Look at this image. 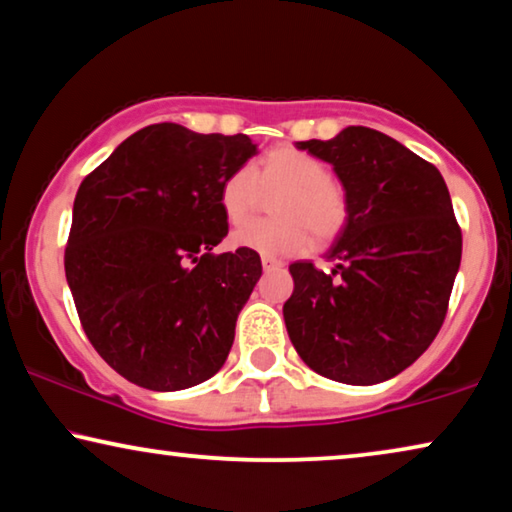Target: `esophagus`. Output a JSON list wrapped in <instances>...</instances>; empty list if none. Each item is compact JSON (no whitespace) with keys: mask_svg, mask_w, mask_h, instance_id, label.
<instances>
[{"mask_svg":"<svg viewBox=\"0 0 512 512\" xmlns=\"http://www.w3.org/2000/svg\"><path fill=\"white\" fill-rule=\"evenodd\" d=\"M262 267H264V271H267V274H269V271H278V269H281L283 264L278 262V260H271V257H262Z\"/></svg>","mask_w":512,"mask_h":512,"instance_id":"obj_1","label":"esophagus"}]
</instances>
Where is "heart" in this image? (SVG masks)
Wrapping results in <instances>:
<instances>
[{"label": "heart", "instance_id": "obj_1", "mask_svg": "<svg viewBox=\"0 0 512 512\" xmlns=\"http://www.w3.org/2000/svg\"><path fill=\"white\" fill-rule=\"evenodd\" d=\"M271 201L276 220L250 222L234 234L236 245L267 257H288L309 248L311 236L330 243L349 224L346 189L330 177L318 156L297 147H274L248 168H236L220 187V208L229 224H243L255 213L260 192H278ZM312 234L309 235L308 231Z\"/></svg>", "mask_w": 512, "mask_h": 512}]
</instances>
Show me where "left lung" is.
<instances>
[{
  "mask_svg": "<svg viewBox=\"0 0 512 512\" xmlns=\"http://www.w3.org/2000/svg\"><path fill=\"white\" fill-rule=\"evenodd\" d=\"M297 147L335 166L351 215L325 252L330 269L290 264V342L327 379L379 384L410 367L447 316L461 264L452 199L433 163L374 128Z\"/></svg>",
  "mask_w": 512,
  "mask_h": 512,
  "instance_id": "1",
  "label": "left lung"
}]
</instances>
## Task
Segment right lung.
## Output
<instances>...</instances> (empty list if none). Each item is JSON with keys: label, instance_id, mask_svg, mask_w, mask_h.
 Segmentation results:
<instances>
[{"label": "right lung", "instance_id": "add662e5", "mask_svg": "<svg viewBox=\"0 0 512 512\" xmlns=\"http://www.w3.org/2000/svg\"><path fill=\"white\" fill-rule=\"evenodd\" d=\"M255 152L243 133L154 124L79 185L65 276L88 342L133 384L180 391L227 360L262 260L213 252L229 231L220 187Z\"/></svg>", "mask_w": 512, "mask_h": 512}]
</instances>
